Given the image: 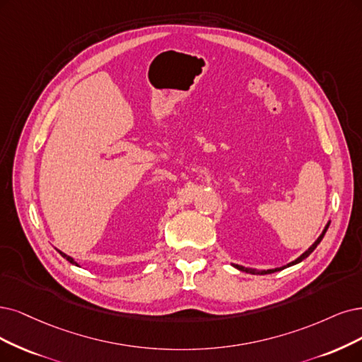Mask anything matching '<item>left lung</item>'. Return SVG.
<instances>
[{
  "instance_id": "8db88e82",
  "label": "left lung",
  "mask_w": 362,
  "mask_h": 362,
  "mask_svg": "<svg viewBox=\"0 0 362 362\" xmlns=\"http://www.w3.org/2000/svg\"><path fill=\"white\" fill-rule=\"evenodd\" d=\"M328 226H329V222L325 225V228H324V231L320 233V235L316 238V242L307 249L303 255H300L296 261H292V262H289V264H286V265H284V267H279V269H272V270H255V269H247V267H243V265H237V264H233L237 270H240V272H245V273H250V274H272V273H274V272H280V270H284V269H288V267H291V265H296V264H298V262H301L303 259H305L307 257L310 255V253L316 249V246L322 242V238H324V235H325V233H327V230H328Z\"/></svg>"
}]
</instances>
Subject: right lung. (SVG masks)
Here are the masks:
<instances>
[{"instance_id":"right-lung-1","label":"right lung","mask_w":362,"mask_h":362,"mask_svg":"<svg viewBox=\"0 0 362 362\" xmlns=\"http://www.w3.org/2000/svg\"><path fill=\"white\" fill-rule=\"evenodd\" d=\"M59 253H61V255H62V258H65V259H66V261H69V262H71V264H74V265H77V267H78V264H77V262H76V261H74V259H73L71 257H69V255H65V253H64V252H61V250H59Z\"/></svg>"}]
</instances>
